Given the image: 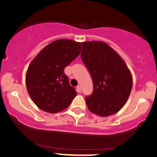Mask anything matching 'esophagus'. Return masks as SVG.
<instances>
[{
	"label": "esophagus",
	"mask_w": 157,
	"mask_h": 157,
	"mask_svg": "<svg viewBox=\"0 0 157 157\" xmlns=\"http://www.w3.org/2000/svg\"><path fill=\"white\" fill-rule=\"evenodd\" d=\"M76 90H77V93H80L81 92V88L80 86H77V88H76Z\"/></svg>",
	"instance_id": "34e87169"
}]
</instances>
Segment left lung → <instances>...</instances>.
Here are the masks:
<instances>
[{"instance_id":"1","label":"left lung","mask_w":157,"mask_h":157,"mask_svg":"<svg viewBox=\"0 0 157 157\" xmlns=\"http://www.w3.org/2000/svg\"><path fill=\"white\" fill-rule=\"evenodd\" d=\"M80 56L93 81V92L86 97L88 109L101 117L118 112L132 88V78L126 63L102 41L82 42Z\"/></svg>"}]
</instances>
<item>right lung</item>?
<instances>
[{
    "mask_svg": "<svg viewBox=\"0 0 157 157\" xmlns=\"http://www.w3.org/2000/svg\"><path fill=\"white\" fill-rule=\"evenodd\" d=\"M80 51V43L58 39L45 47L32 60L26 73V86L39 108L56 113L69 106L77 92L69 84L64 69Z\"/></svg>",
    "mask_w": 157,
    "mask_h": 157,
    "instance_id": "add662e5",
    "label": "right lung"
}]
</instances>
